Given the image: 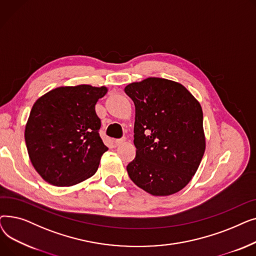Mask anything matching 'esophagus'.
Here are the masks:
<instances>
[{"instance_id": "34e87169", "label": "esophagus", "mask_w": 256, "mask_h": 256, "mask_svg": "<svg viewBox=\"0 0 256 256\" xmlns=\"http://www.w3.org/2000/svg\"><path fill=\"white\" fill-rule=\"evenodd\" d=\"M126 142V139H117V140H115L114 141V143H115V145H121V144H124Z\"/></svg>"}]
</instances>
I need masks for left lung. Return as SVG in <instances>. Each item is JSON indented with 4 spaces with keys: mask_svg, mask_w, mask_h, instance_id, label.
Returning a JSON list of instances; mask_svg holds the SVG:
<instances>
[{
    "mask_svg": "<svg viewBox=\"0 0 256 256\" xmlns=\"http://www.w3.org/2000/svg\"><path fill=\"white\" fill-rule=\"evenodd\" d=\"M136 108V158L128 165L130 178L154 196L182 190L206 152L204 113L184 85L150 76L126 86Z\"/></svg>",
    "mask_w": 256,
    "mask_h": 256,
    "instance_id": "1",
    "label": "left lung"
}]
</instances>
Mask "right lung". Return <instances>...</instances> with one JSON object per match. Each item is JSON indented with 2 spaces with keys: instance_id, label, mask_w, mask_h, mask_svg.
Returning a JSON list of instances; mask_svg holds the SVG:
<instances>
[{
  "instance_id": "1",
  "label": "right lung",
  "mask_w": 256,
  "mask_h": 256,
  "mask_svg": "<svg viewBox=\"0 0 256 256\" xmlns=\"http://www.w3.org/2000/svg\"><path fill=\"white\" fill-rule=\"evenodd\" d=\"M106 92V86H61L34 102L24 141L33 167L46 182L70 186L98 171L108 147L98 134L96 104Z\"/></svg>"
}]
</instances>
